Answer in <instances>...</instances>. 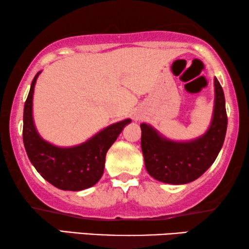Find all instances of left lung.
<instances>
[{
    "label": "left lung",
    "instance_id": "1",
    "mask_svg": "<svg viewBox=\"0 0 249 249\" xmlns=\"http://www.w3.org/2000/svg\"><path fill=\"white\" fill-rule=\"evenodd\" d=\"M226 100L214 78V107L205 134L192 141L166 138L151 124H142V151L149 176L164 183L185 185L198 179L215 161L226 138Z\"/></svg>",
    "mask_w": 249,
    "mask_h": 249
}]
</instances>
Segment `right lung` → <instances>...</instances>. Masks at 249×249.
Masks as SVG:
<instances>
[{"mask_svg": "<svg viewBox=\"0 0 249 249\" xmlns=\"http://www.w3.org/2000/svg\"><path fill=\"white\" fill-rule=\"evenodd\" d=\"M39 72L33 79L23 108L22 138L27 155L46 181L62 190L79 192L94 186L103 176L105 156L130 119L115 122L79 145L60 147L42 138L33 117L34 88Z\"/></svg>", "mask_w": 249, "mask_h": 249, "instance_id": "add662e5", "label": "right lung"}]
</instances>
